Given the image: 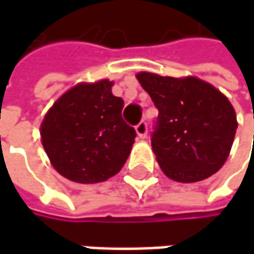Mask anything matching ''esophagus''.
Masks as SVG:
<instances>
[{"label": "esophagus", "mask_w": 254, "mask_h": 254, "mask_svg": "<svg viewBox=\"0 0 254 254\" xmlns=\"http://www.w3.org/2000/svg\"><path fill=\"white\" fill-rule=\"evenodd\" d=\"M135 131L138 134V137L140 138H145L147 137V132H148V127H147V123L144 122H140L137 126H135Z\"/></svg>", "instance_id": "obj_1"}]
</instances>
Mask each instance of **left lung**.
Wrapping results in <instances>:
<instances>
[{
    "label": "left lung",
    "instance_id": "obj_1",
    "mask_svg": "<svg viewBox=\"0 0 254 254\" xmlns=\"http://www.w3.org/2000/svg\"><path fill=\"white\" fill-rule=\"evenodd\" d=\"M137 79L158 109L151 145L162 172L178 182H198L218 172L238 128L228 97L193 76L140 72Z\"/></svg>",
    "mask_w": 254,
    "mask_h": 254
}]
</instances>
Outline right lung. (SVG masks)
<instances>
[{
  "label": "right lung",
  "mask_w": 254,
  "mask_h": 254,
  "mask_svg": "<svg viewBox=\"0 0 254 254\" xmlns=\"http://www.w3.org/2000/svg\"><path fill=\"white\" fill-rule=\"evenodd\" d=\"M113 82L79 83L61 96L41 124L42 145L54 168L79 184H97L126 164L135 130L123 120L124 102Z\"/></svg>",
  "instance_id": "obj_1"
}]
</instances>
